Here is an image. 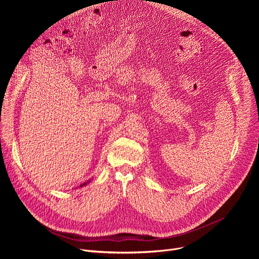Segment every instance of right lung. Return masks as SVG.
<instances>
[{
  "label": "right lung",
  "mask_w": 259,
  "mask_h": 259,
  "mask_svg": "<svg viewBox=\"0 0 259 259\" xmlns=\"http://www.w3.org/2000/svg\"><path fill=\"white\" fill-rule=\"evenodd\" d=\"M89 181H90V180H88V181H87V182H84V183H83V184H81V186H80V188H82V187H84V186H86V184H87V183H88V182H89Z\"/></svg>",
  "instance_id": "obj_1"
}]
</instances>
